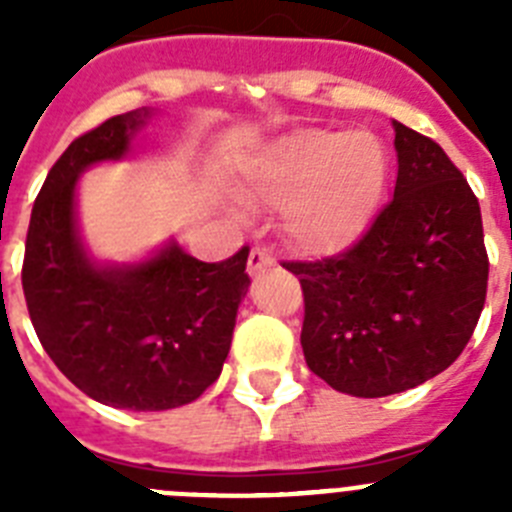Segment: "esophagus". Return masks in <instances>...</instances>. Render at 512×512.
I'll return each mask as SVG.
<instances>
[{
	"instance_id": "34e87169",
	"label": "esophagus",
	"mask_w": 512,
	"mask_h": 512,
	"mask_svg": "<svg viewBox=\"0 0 512 512\" xmlns=\"http://www.w3.org/2000/svg\"><path fill=\"white\" fill-rule=\"evenodd\" d=\"M271 266H274V256H271V251H266V248L256 246L248 253V274H251V277H259V274H264Z\"/></svg>"
}]
</instances>
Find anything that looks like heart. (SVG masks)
<instances>
[{
  "instance_id": "b5f03b06",
  "label": "heart",
  "mask_w": 512,
  "mask_h": 512,
  "mask_svg": "<svg viewBox=\"0 0 512 512\" xmlns=\"http://www.w3.org/2000/svg\"><path fill=\"white\" fill-rule=\"evenodd\" d=\"M387 187V156L372 133L302 128L261 158L246 197L287 205L284 230L305 253L348 248L377 215Z\"/></svg>"
}]
</instances>
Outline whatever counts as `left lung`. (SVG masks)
Returning <instances> with one entry per match:
<instances>
[{"mask_svg":"<svg viewBox=\"0 0 512 512\" xmlns=\"http://www.w3.org/2000/svg\"><path fill=\"white\" fill-rule=\"evenodd\" d=\"M397 182L359 243L284 264L305 295L302 351L338 392L387 397L449 369L487 295L482 212L436 140L392 120Z\"/></svg>","mask_w":512,"mask_h":512,"instance_id":"8db88e82","label":"left lung"}]
</instances>
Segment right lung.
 I'll list each match as a JSON object with an SVG mask.
<instances>
[{
    "label": "right lung",
    "mask_w": 512,
    "mask_h": 512,
    "mask_svg": "<svg viewBox=\"0 0 512 512\" xmlns=\"http://www.w3.org/2000/svg\"><path fill=\"white\" fill-rule=\"evenodd\" d=\"M153 110L125 112L76 138L45 176L30 215L22 289L45 354L92 400L122 410H171L220 377L248 248L205 264L171 238L130 264L97 261L81 238L79 176L122 161Z\"/></svg>",
    "instance_id": "add662e5"
}]
</instances>
